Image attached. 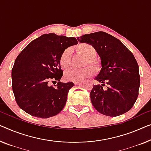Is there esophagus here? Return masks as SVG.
Instances as JSON below:
<instances>
[{
    "instance_id": "esophagus-1",
    "label": "esophagus",
    "mask_w": 151,
    "mask_h": 151,
    "mask_svg": "<svg viewBox=\"0 0 151 151\" xmlns=\"http://www.w3.org/2000/svg\"><path fill=\"white\" fill-rule=\"evenodd\" d=\"M83 81H75L74 82V83H75V85H79V84H81V83H83Z\"/></svg>"
}]
</instances>
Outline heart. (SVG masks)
I'll return each mask as SVG.
<instances>
[{
    "label": "heart",
    "mask_w": 151,
    "mask_h": 151,
    "mask_svg": "<svg viewBox=\"0 0 151 151\" xmlns=\"http://www.w3.org/2000/svg\"><path fill=\"white\" fill-rule=\"evenodd\" d=\"M76 50L79 53L87 58V64H91L96 70L100 68V63L96 58L97 51L95 47L88 43H81L76 47ZM60 66L63 70H66L70 66L72 63V51L70 48H67L61 53L59 58ZM93 74V70L91 67L87 66L84 68H72L66 71L64 74L65 78L70 81H81L85 78L91 76Z\"/></svg>",
    "instance_id": "heart-1"
}]
</instances>
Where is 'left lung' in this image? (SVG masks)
<instances>
[{"label": "left lung", "instance_id": "8db88e82", "mask_svg": "<svg viewBox=\"0 0 151 151\" xmlns=\"http://www.w3.org/2000/svg\"><path fill=\"white\" fill-rule=\"evenodd\" d=\"M77 39L95 47L101 60L102 69L95 78L102 85H94L90 92L93 107L109 116L129 111L138 98L140 83L138 64L133 54L119 39L102 31Z\"/></svg>", "mask_w": 151, "mask_h": 151}]
</instances>
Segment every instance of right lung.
<instances>
[{
  "label": "right lung",
  "instance_id": "obj_1",
  "mask_svg": "<svg viewBox=\"0 0 151 151\" xmlns=\"http://www.w3.org/2000/svg\"><path fill=\"white\" fill-rule=\"evenodd\" d=\"M78 43L75 37L45 34L28 44L15 60L11 70L12 89L20 109L36 117L58 114L66 103L73 82L61 83V53ZM58 81L55 87L49 83Z\"/></svg>",
  "mask_w": 151,
  "mask_h": 151
}]
</instances>
